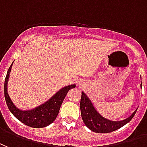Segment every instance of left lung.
I'll use <instances>...</instances> for the list:
<instances>
[{"mask_svg": "<svg viewBox=\"0 0 147 147\" xmlns=\"http://www.w3.org/2000/svg\"><path fill=\"white\" fill-rule=\"evenodd\" d=\"M80 108L81 117L84 125L90 130L97 133H109L121 128L130 121L136 114L137 110L134 111V113L127 119H125L121 121H112L104 118L97 112V110L93 107L91 100L83 92H81Z\"/></svg>", "mask_w": 147, "mask_h": 147, "instance_id": "left-lung-1", "label": "left lung"}]
</instances>
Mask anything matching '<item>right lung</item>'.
I'll return each instance as SVG.
<instances>
[{
    "label": "right lung",
    "mask_w": 147,
    "mask_h": 147,
    "mask_svg": "<svg viewBox=\"0 0 147 147\" xmlns=\"http://www.w3.org/2000/svg\"><path fill=\"white\" fill-rule=\"evenodd\" d=\"M11 66L12 64L7 70L5 81V98L9 110L18 120L26 125L32 128H45L51 124L56 118L58 113L59 112L61 105L63 103L67 92H69V89L75 88L76 85L71 84L61 88L49 101L40 105V107H37L34 110L26 111L20 110L14 105L7 93V84Z\"/></svg>",
    "instance_id": "add662e5"
}]
</instances>
